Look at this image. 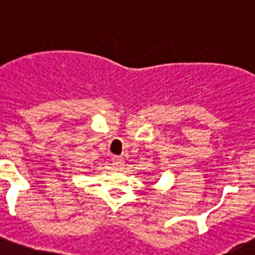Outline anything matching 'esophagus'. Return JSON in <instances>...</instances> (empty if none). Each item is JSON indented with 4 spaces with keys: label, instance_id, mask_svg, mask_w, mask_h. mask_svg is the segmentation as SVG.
Here are the masks:
<instances>
[{
    "label": "esophagus",
    "instance_id": "1",
    "mask_svg": "<svg viewBox=\"0 0 255 255\" xmlns=\"http://www.w3.org/2000/svg\"><path fill=\"white\" fill-rule=\"evenodd\" d=\"M112 164H114L115 168L120 170V168L124 167V158L123 157H119V155H114L112 157Z\"/></svg>",
    "mask_w": 255,
    "mask_h": 255
}]
</instances>
